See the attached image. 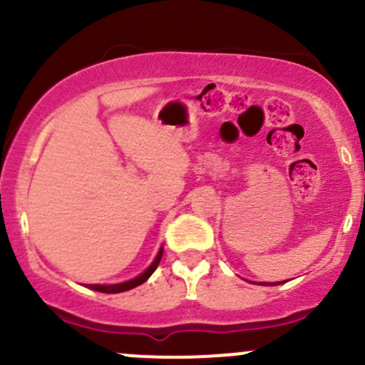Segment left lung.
I'll list each match as a JSON object with an SVG mask.
<instances>
[{
	"mask_svg": "<svg viewBox=\"0 0 365 365\" xmlns=\"http://www.w3.org/2000/svg\"><path fill=\"white\" fill-rule=\"evenodd\" d=\"M277 284H282V282H270L268 286H277Z\"/></svg>",
	"mask_w": 365,
	"mask_h": 365,
	"instance_id": "obj_1",
	"label": "left lung"
}]
</instances>
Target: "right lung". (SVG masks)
<instances>
[{"label":"right lung","mask_w":365,"mask_h":365,"mask_svg":"<svg viewBox=\"0 0 365 365\" xmlns=\"http://www.w3.org/2000/svg\"><path fill=\"white\" fill-rule=\"evenodd\" d=\"M162 259V249L157 254V257L153 259V263L150 264L148 268H146L145 272H143L141 275H138L135 279H132V281H127V282H121V284H88V288L90 289H95V292H101V293H121V292H128V289L135 288V286L143 284V282L146 281V279L150 277V275L155 272V268L159 267Z\"/></svg>","instance_id":"add662e5"}]
</instances>
